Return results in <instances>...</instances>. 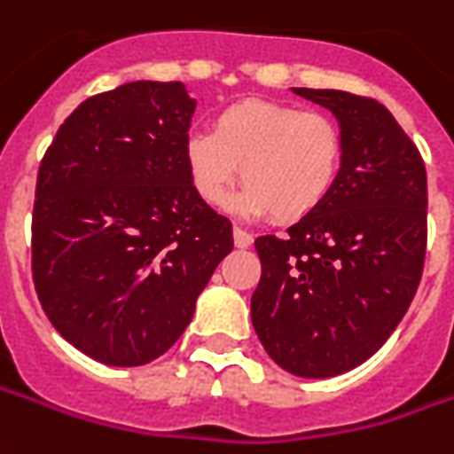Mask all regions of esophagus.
Here are the masks:
<instances>
[{"mask_svg": "<svg viewBox=\"0 0 454 454\" xmlns=\"http://www.w3.org/2000/svg\"><path fill=\"white\" fill-rule=\"evenodd\" d=\"M233 243L239 246V248H248L253 243V236L248 233V231H243V228H233Z\"/></svg>", "mask_w": 454, "mask_h": 454, "instance_id": "esophagus-1", "label": "esophagus"}]
</instances>
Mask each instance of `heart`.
<instances>
[{
  "mask_svg": "<svg viewBox=\"0 0 454 454\" xmlns=\"http://www.w3.org/2000/svg\"><path fill=\"white\" fill-rule=\"evenodd\" d=\"M193 191L211 206L231 199L243 178V214H268L291 223L316 214L340 178L345 138L323 111L266 98H243L214 116L211 131L186 138Z\"/></svg>",
  "mask_w": 454,
  "mask_h": 454,
  "instance_id": "1",
  "label": "heart"
}]
</instances>
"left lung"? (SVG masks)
Instances as JSON below:
<instances>
[{"label":"left lung","mask_w":454,"mask_h":454,"mask_svg":"<svg viewBox=\"0 0 454 454\" xmlns=\"http://www.w3.org/2000/svg\"><path fill=\"white\" fill-rule=\"evenodd\" d=\"M340 121V178L288 233L255 239L251 298L258 340L280 368L331 378L365 363L408 313L427 248V174L418 146L380 101L293 89Z\"/></svg>","instance_id":"left-lung-1"}]
</instances>
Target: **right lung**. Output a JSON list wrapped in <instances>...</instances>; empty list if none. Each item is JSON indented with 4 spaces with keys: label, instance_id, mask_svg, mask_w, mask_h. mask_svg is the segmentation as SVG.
<instances>
[{
    "label": "right lung",
    "instance_id": "1",
    "mask_svg": "<svg viewBox=\"0 0 454 454\" xmlns=\"http://www.w3.org/2000/svg\"><path fill=\"white\" fill-rule=\"evenodd\" d=\"M181 82H131L79 104L46 149L32 276L64 340L106 365H144L184 335L233 228L193 191Z\"/></svg>",
    "mask_w": 454,
    "mask_h": 454
}]
</instances>
